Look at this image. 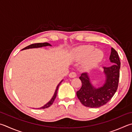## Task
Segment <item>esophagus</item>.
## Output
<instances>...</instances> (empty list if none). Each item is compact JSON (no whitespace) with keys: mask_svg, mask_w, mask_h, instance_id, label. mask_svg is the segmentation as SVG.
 I'll use <instances>...</instances> for the list:
<instances>
[{"mask_svg":"<svg viewBox=\"0 0 132 132\" xmlns=\"http://www.w3.org/2000/svg\"><path fill=\"white\" fill-rule=\"evenodd\" d=\"M69 76L70 77V78H74L77 76V74L75 72H73V71H72V72H71L70 74H69Z\"/></svg>","mask_w":132,"mask_h":132,"instance_id":"esophagus-1","label":"esophagus"}]
</instances>
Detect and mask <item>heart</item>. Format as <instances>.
I'll use <instances>...</instances> for the list:
<instances>
[{
    "label": "heart",
    "mask_w": 132,
    "mask_h": 132,
    "mask_svg": "<svg viewBox=\"0 0 132 132\" xmlns=\"http://www.w3.org/2000/svg\"><path fill=\"white\" fill-rule=\"evenodd\" d=\"M103 53L101 50L96 49L91 45L82 46L74 50L71 58L74 61L84 60V65L88 69L96 66L102 61Z\"/></svg>",
    "instance_id": "obj_1"
}]
</instances>
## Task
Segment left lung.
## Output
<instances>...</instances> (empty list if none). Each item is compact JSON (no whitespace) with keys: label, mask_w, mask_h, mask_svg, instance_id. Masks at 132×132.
<instances>
[{"label":"left lung","mask_w":132,"mask_h":132,"mask_svg":"<svg viewBox=\"0 0 132 132\" xmlns=\"http://www.w3.org/2000/svg\"><path fill=\"white\" fill-rule=\"evenodd\" d=\"M109 59L113 64L110 67H103L106 80L101 87H93L87 73H82L79 77L82 87L76 93L84 106L90 108L100 107L109 102L116 93L118 86L121 62L118 53L113 48H111Z\"/></svg>","instance_id":"left-lung-1"}]
</instances>
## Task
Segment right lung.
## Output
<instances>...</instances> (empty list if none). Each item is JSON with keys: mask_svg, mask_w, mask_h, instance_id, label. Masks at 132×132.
<instances>
[{"mask_svg": "<svg viewBox=\"0 0 132 132\" xmlns=\"http://www.w3.org/2000/svg\"><path fill=\"white\" fill-rule=\"evenodd\" d=\"M45 46H51V45L49 44V43H35V44H30L29 45H28V46L24 48H23L22 50H26V49H29V48H39V47H45ZM62 80L61 82H59V84L57 86V87L56 88V90H55V92L54 93V95L53 96H52V99L50 100V101L48 102L46 104H45L44 106H43L40 108H39L38 109H46V108L49 107L51 106L53 103L55 99V98L56 97V95H57V91H58V88L59 87L60 84H61V83L62 82Z\"/></svg>", "mask_w": 132, "mask_h": 132, "instance_id": "obj_1", "label": "right lung"}]
</instances>
